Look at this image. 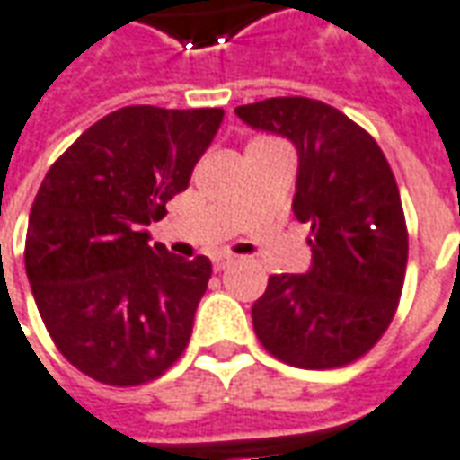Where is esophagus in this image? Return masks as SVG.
I'll return each mask as SVG.
<instances>
[{
    "label": "esophagus",
    "mask_w": 460,
    "mask_h": 460,
    "mask_svg": "<svg viewBox=\"0 0 460 460\" xmlns=\"http://www.w3.org/2000/svg\"><path fill=\"white\" fill-rule=\"evenodd\" d=\"M233 261H235V258H233V255H227V252H220V255H212V268L220 272V270H225V268H227V265H230V262H233Z\"/></svg>",
    "instance_id": "1"
}]
</instances>
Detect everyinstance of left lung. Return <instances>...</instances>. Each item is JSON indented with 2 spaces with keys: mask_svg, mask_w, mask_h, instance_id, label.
<instances>
[{
  "mask_svg": "<svg viewBox=\"0 0 460 460\" xmlns=\"http://www.w3.org/2000/svg\"><path fill=\"white\" fill-rule=\"evenodd\" d=\"M235 112L296 145L293 212L310 223L313 252L308 275L268 278L255 335L296 368L348 366L381 341L403 290L408 230L394 170L366 129L321 100L270 97Z\"/></svg>",
  "mask_w": 460,
  "mask_h": 460,
  "instance_id": "obj_1",
  "label": "left lung"
}]
</instances>
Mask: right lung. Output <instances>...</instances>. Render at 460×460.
Returning <instances> with one entry per match:
<instances>
[{"label": "right lung", "instance_id": "obj_1", "mask_svg": "<svg viewBox=\"0 0 460 460\" xmlns=\"http://www.w3.org/2000/svg\"><path fill=\"white\" fill-rule=\"evenodd\" d=\"M223 110L132 104L82 132L31 202L24 268L57 350L84 376L129 388L185 353L212 265L182 261L145 225L188 188Z\"/></svg>", "mask_w": 460, "mask_h": 460}]
</instances>
